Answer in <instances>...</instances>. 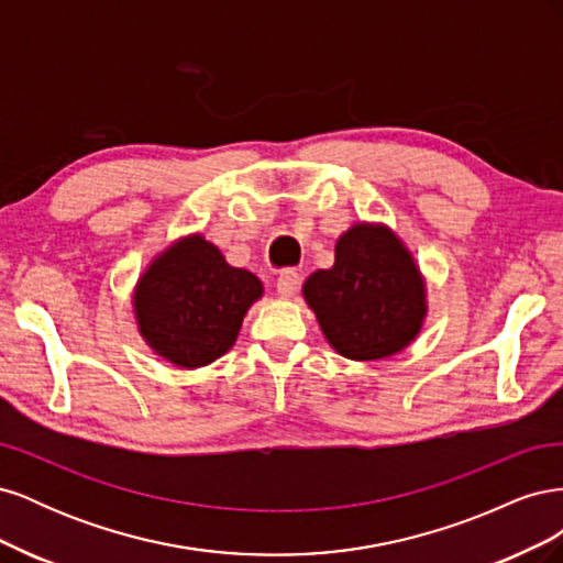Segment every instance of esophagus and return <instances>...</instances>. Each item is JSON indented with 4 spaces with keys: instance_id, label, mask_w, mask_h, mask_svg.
<instances>
[{
    "instance_id": "1",
    "label": "esophagus",
    "mask_w": 563,
    "mask_h": 563,
    "mask_svg": "<svg viewBox=\"0 0 563 563\" xmlns=\"http://www.w3.org/2000/svg\"><path fill=\"white\" fill-rule=\"evenodd\" d=\"M298 286H300V275H298V272L296 269H284L282 275H279V279H277V294L282 298H291V296H296Z\"/></svg>"
}]
</instances>
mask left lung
I'll use <instances>...</instances> for the list:
<instances>
[{
  "label": "left lung",
  "mask_w": 563,
  "mask_h": 563,
  "mask_svg": "<svg viewBox=\"0 0 563 563\" xmlns=\"http://www.w3.org/2000/svg\"><path fill=\"white\" fill-rule=\"evenodd\" d=\"M327 343L345 360L404 352L428 317V284L411 249L385 223L356 220L335 240V261L302 284Z\"/></svg>",
  "instance_id": "1"
}]
</instances>
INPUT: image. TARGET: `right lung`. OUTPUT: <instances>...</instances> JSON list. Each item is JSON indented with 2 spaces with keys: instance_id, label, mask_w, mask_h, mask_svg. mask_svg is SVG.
<instances>
[{
  "instance_id": "1",
  "label": "right lung",
  "mask_w": 563,
  "mask_h": 563,
  "mask_svg": "<svg viewBox=\"0 0 563 563\" xmlns=\"http://www.w3.org/2000/svg\"><path fill=\"white\" fill-rule=\"evenodd\" d=\"M263 282L232 267L201 232L178 236L159 251L133 286L131 308L145 345L178 368L195 371L236 343Z\"/></svg>"
}]
</instances>
